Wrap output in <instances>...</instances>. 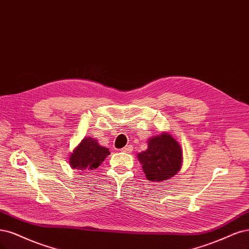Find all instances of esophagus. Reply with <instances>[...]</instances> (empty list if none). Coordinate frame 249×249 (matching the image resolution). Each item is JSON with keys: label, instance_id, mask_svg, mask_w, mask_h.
<instances>
[{"label": "esophagus", "instance_id": "esophagus-1", "mask_svg": "<svg viewBox=\"0 0 249 249\" xmlns=\"http://www.w3.org/2000/svg\"><path fill=\"white\" fill-rule=\"evenodd\" d=\"M122 150L125 153H131L133 151V146H132V145H126V146L124 147Z\"/></svg>", "mask_w": 249, "mask_h": 249}]
</instances>
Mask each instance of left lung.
<instances>
[{"mask_svg":"<svg viewBox=\"0 0 249 249\" xmlns=\"http://www.w3.org/2000/svg\"><path fill=\"white\" fill-rule=\"evenodd\" d=\"M145 176L150 181L161 182L178 173L182 165L179 143L167 133L148 139V148L137 154Z\"/></svg>","mask_w":249,"mask_h":249,"instance_id":"obj_1","label":"left lung"}]
</instances>
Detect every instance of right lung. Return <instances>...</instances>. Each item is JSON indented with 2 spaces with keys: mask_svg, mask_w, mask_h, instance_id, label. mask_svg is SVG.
<instances>
[{
  "mask_svg": "<svg viewBox=\"0 0 249 249\" xmlns=\"http://www.w3.org/2000/svg\"><path fill=\"white\" fill-rule=\"evenodd\" d=\"M109 154L108 148L100 146L96 139L88 137L73 150L69 162L73 169L89 171L97 169Z\"/></svg>",
  "mask_w": 249,
  "mask_h": 249,
  "instance_id": "obj_1",
  "label": "right lung"
}]
</instances>
